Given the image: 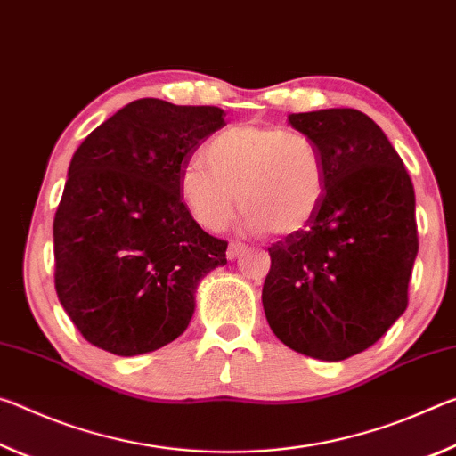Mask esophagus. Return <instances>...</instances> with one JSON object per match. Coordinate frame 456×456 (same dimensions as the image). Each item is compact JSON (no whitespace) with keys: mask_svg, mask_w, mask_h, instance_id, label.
Segmentation results:
<instances>
[{"mask_svg":"<svg viewBox=\"0 0 456 456\" xmlns=\"http://www.w3.org/2000/svg\"><path fill=\"white\" fill-rule=\"evenodd\" d=\"M244 250H246V244H242V242H230L228 244V250H226V256H228V260H234L236 256H240Z\"/></svg>","mask_w":456,"mask_h":456,"instance_id":"esophagus-1","label":"esophagus"}]
</instances>
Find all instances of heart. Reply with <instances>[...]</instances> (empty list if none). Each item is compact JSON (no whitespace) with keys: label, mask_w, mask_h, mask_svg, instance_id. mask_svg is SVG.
Masks as SVG:
<instances>
[{"label":"heart","mask_w":456,"mask_h":456,"mask_svg":"<svg viewBox=\"0 0 456 456\" xmlns=\"http://www.w3.org/2000/svg\"><path fill=\"white\" fill-rule=\"evenodd\" d=\"M182 200L201 228L220 232L238 200L250 232L295 236L307 230L327 196L325 161L309 135L281 125L236 123L206 147L179 179Z\"/></svg>","instance_id":"obj_1"}]
</instances>
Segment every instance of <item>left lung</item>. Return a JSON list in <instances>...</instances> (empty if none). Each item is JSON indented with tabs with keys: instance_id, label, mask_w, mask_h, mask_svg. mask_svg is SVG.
Returning a JSON list of instances; mask_svg holds the SVG:
<instances>
[{
	"instance_id": "left-lung-1",
	"label": "left lung",
	"mask_w": 456,
	"mask_h": 456,
	"mask_svg": "<svg viewBox=\"0 0 456 456\" xmlns=\"http://www.w3.org/2000/svg\"><path fill=\"white\" fill-rule=\"evenodd\" d=\"M321 149L327 196L311 226L273 244L263 307L295 352L341 362L374 346L408 307L418 255L414 185L368 115H289Z\"/></svg>"
}]
</instances>
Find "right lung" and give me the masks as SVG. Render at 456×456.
Segmentation results:
<instances>
[{
    "label": "right lung",
    "instance_id": "1",
    "mask_svg": "<svg viewBox=\"0 0 456 456\" xmlns=\"http://www.w3.org/2000/svg\"><path fill=\"white\" fill-rule=\"evenodd\" d=\"M218 107L139 99L82 141L54 216V285L88 343L131 357L190 325L200 281L226 265L228 242L198 226L179 179Z\"/></svg>",
    "mask_w": 456,
    "mask_h": 456
}]
</instances>
